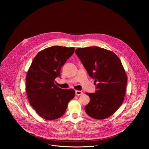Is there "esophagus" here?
<instances>
[{
    "instance_id": "obj_1",
    "label": "esophagus",
    "mask_w": 149,
    "mask_h": 149,
    "mask_svg": "<svg viewBox=\"0 0 149 149\" xmlns=\"http://www.w3.org/2000/svg\"><path fill=\"white\" fill-rule=\"evenodd\" d=\"M83 92L82 91H76V95H77V96H80V95H83Z\"/></svg>"
}]
</instances>
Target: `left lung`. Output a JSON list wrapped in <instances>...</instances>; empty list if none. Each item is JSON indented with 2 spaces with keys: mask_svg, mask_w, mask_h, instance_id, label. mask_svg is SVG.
Here are the masks:
<instances>
[{
  "mask_svg": "<svg viewBox=\"0 0 149 149\" xmlns=\"http://www.w3.org/2000/svg\"><path fill=\"white\" fill-rule=\"evenodd\" d=\"M75 53L96 85L95 93H86L90 97L86 113L96 119L108 118L122 104L125 96L127 77L120 60L97 46L78 48Z\"/></svg>",
  "mask_w": 149,
  "mask_h": 149,
  "instance_id": "obj_1",
  "label": "left lung"
}]
</instances>
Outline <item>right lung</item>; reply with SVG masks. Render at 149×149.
<instances>
[{"instance_id": "1", "label": "right lung", "mask_w": 149, "mask_h": 149, "mask_svg": "<svg viewBox=\"0 0 149 149\" xmlns=\"http://www.w3.org/2000/svg\"><path fill=\"white\" fill-rule=\"evenodd\" d=\"M74 47L54 46L45 49L34 57L27 72L26 88L30 105L42 118L54 120L62 116L75 91L55 85L61 67L73 54Z\"/></svg>"}]
</instances>
